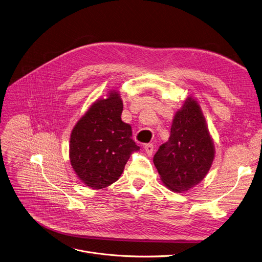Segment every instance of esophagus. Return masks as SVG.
I'll list each match as a JSON object with an SVG mask.
<instances>
[{"mask_svg": "<svg viewBox=\"0 0 262 262\" xmlns=\"http://www.w3.org/2000/svg\"><path fill=\"white\" fill-rule=\"evenodd\" d=\"M144 150H146V152H147V154L149 155V156H151L152 154H153V151H154V144H152V143H147V144H144Z\"/></svg>", "mask_w": 262, "mask_h": 262, "instance_id": "1", "label": "esophagus"}]
</instances>
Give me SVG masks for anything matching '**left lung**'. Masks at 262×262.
Returning <instances> with one entry per match:
<instances>
[{
	"instance_id": "obj_1",
	"label": "left lung",
	"mask_w": 262,
	"mask_h": 262,
	"mask_svg": "<svg viewBox=\"0 0 262 262\" xmlns=\"http://www.w3.org/2000/svg\"><path fill=\"white\" fill-rule=\"evenodd\" d=\"M214 159V146L198 102L187 97L173 116L168 140L154 155L163 184L183 192L205 178Z\"/></svg>"
}]
</instances>
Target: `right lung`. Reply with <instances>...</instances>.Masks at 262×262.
I'll return each mask as SVG.
<instances>
[{"label": "right lung", "mask_w": 262, "mask_h": 262, "mask_svg": "<svg viewBox=\"0 0 262 262\" xmlns=\"http://www.w3.org/2000/svg\"><path fill=\"white\" fill-rule=\"evenodd\" d=\"M123 101L118 92L96 101L75 125L70 141V160L79 179L101 189L119 180L133 152L129 124L122 121Z\"/></svg>", "instance_id": "1"}]
</instances>
